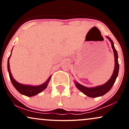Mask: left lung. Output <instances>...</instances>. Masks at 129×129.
I'll list each match as a JSON object with an SVG mask.
<instances>
[{"label":"left lung","mask_w":129,"mask_h":129,"mask_svg":"<svg viewBox=\"0 0 129 129\" xmlns=\"http://www.w3.org/2000/svg\"><path fill=\"white\" fill-rule=\"evenodd\" d=\"M107 38L110 41L112 49H113L114 53V57H115V69H114L113 75L111 76L110 79L107 82L103 84V85H99V86L94 87H91V88L84 86V85L77 82L76 81L75 82V85H76L77 88L80 91H82L84 94H85V95H87L88 97L96 98L104 95L106 93H107L112 88L113 84H115L117 76H118V72H119V63H118V53H117L116 50L115 49V47H114V44L112 40L110 38H109V37L107 36Z\"/></svg>","instance_id":"8db88e82"}]
</instances>
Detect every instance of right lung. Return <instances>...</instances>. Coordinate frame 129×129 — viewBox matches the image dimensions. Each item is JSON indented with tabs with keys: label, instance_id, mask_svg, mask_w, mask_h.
Returning a JSON list of instances; mask_svg holds the SVG:
<instances>
[{
	"label": "right lung",
	"instance_id": "add662e5",
	"mask_svg": "<svg viewBox=\"0 0 129 129\" xmlns=\"http://www.w3.org/2000/svg\"><path fill=\"white\" fill-rule=\"evenodd\" d=\"M11 55V53L10 56H9L8 59V71L9 73V76H10V80H11V82H12L13 86L15 87V88L17 91H19L20 94H23V95L26 96H33L36 95V94H39L43 90H45L47 88V85H48V82H49L50 78H51V76H50L47 81L44 84H41L40 85H38V86H32V85H24V84H22L19 83L18 82L16 81L14 78H13L12 75H11V72H10V62H9V59H10V56Z\"/></svg>",
	"mask_w": 129,
	"mask_h": 129
}]
</instances>
